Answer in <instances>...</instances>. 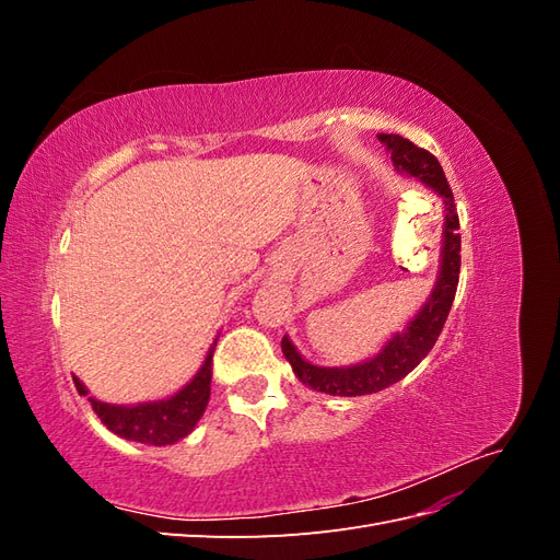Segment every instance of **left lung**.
Listing matches in <instances>:
<instances>
[{"mask_svg":"<svg viewBox=\"0 0 560 560\" xmlns=\"http://www.w3.org/2000/svg\"><path fill=\"white\" fill-rule=\"evenodd\" d=\"M378 140L393 154V163L399 173L411 175L420 182L432 186L434 191L444 196L446 202V224H444V247H442V273H439L436 287L425 306L406 325L401 334L389 341L383 352L374 360L364 364H354L346 369L315 366L306 362L290 343V338H282V352L290 360L294 374L301 383L311 385L313 389L338 397H360L378 393L383 387L401 381L406 374L422 362V358L434 348L439 334H442L446 317L451 313L453 299L457 292V280H460V219L453 202V191L446 182V175L428 149L404 140L401 135H378Z\"/></svg>","mask_w":560,"mask_h":560,"instance_id":"8db88e82","label":"left lung"}]
</instances>
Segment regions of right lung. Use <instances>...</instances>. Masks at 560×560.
<instances>
[{
	"instance_id": "add662e5",
	"label": "right lung",
	"mask_w": 560,
	"mask_h": 560,
	"mask_svg": "<svg viewBox=\"0 0 560 560\" xmlns=\"http://www.w3.org/2000/svg\"><path fill=\"white\" fill-rule=\"evenodd\" d=\"M217 346V343H214ZM214 346L208 352L206 364L200 366L196 378L171 399L138 404V406H114L95 401L93 411L97 418L105 422L107 430L114 434L130 439V442L151 444V446H165L175 444L179 439L189 434L200 416L206 413V406L210 401V383H212V354ZM74 385L79 395H89V389L81 385L74 376Z\"/></svg>"
}]
</instances>
